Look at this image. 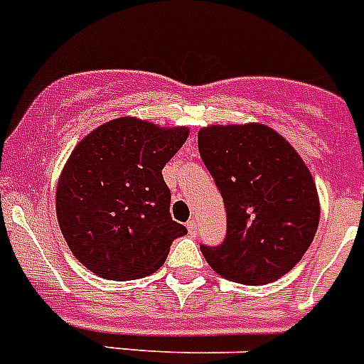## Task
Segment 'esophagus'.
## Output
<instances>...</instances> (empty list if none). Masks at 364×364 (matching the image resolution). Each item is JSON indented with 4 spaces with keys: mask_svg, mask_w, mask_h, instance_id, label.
I'll use <instances>...</instances> for the list:
<instances>
[{
    "mask_svg": "<svg viewBox=\"0 0 364 364\" xmlns=\"http://www.w3.org/2000/svg\"><path fill=\"white\" fill-rule=\"evenodd\" d=\"M188 231L191 235H197V220L193 218V220H188Z\"/></svg>",
    "mask_w": 364,
    "mask_h": 364,
    "instance_id": "obj_1",
    "label": "esophagus"
}]
</instances>
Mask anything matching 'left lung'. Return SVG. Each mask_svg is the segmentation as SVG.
<instances>
[{
	"mask_svg": "<svg viewBox=\"0 0 364 364\" xmlns=\"http://www.w3.org/2000/svg\"><path fill=\"white\" fill-rule=\"evenodd\" d=\"M198 153L226 208V237L200 244L208 264L233 282L277 281L297 266L319 226V198L308 167L266 125H211Z\"/></svg>",
	"mask_w": 364,
	"mask_h": 364,
	"instance_id": "1",
	"label": "left lung"
}]
</instances>
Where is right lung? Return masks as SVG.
<instances>
[{
	"label": "right lung",
	"instance_id": "right-lung-1",
	"mask_svg": "<svg viewBox=\"0 0 364 364\" xmlns=\"http://www.w3.org/2000/svg\"><path fill=\"white\" fill-rule=\"evenodd\" d=\"M186 138V127L118 118L76 146L60 176L56 215L85 268L111 281H133L166 262L173 240L188 230L169 213L162 169Z\"/></svg>",
	"mask_w": 364,
	"mask_h": 364
}]
</instances>
